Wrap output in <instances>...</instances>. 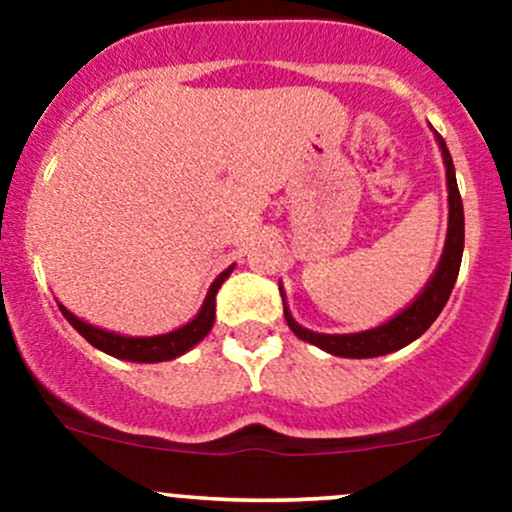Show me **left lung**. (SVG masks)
<instances>
[{"label":"left lung","mask_w":512,"mask_h":512,"mask_svg":"<svg viewBox=\"0 0 512 512\" xmlns=\"http://www.w3.org/2000/svg\"><path fill=\"white\" fill-rule=\"evenodd\" d=\"M436 141L443 151V160H446V180H448V235H446V247H443L441 262H438L436 275L431 277L426 289L418 294V299L411 307H406L404 312L396 314L391 322L381 324V327L369 329V332L359 334H317L309 332V329L299 327L297 322L289 314L285 304V319L294 334L304 342L314 344V347L324 349V352L334 356H349V359H371V356L391 354L396 349L406 347L414 339L421 337L436 317L441 314V309L446 307L448 297H451V289L458 280V270H461V257H463V203L461 193H458L456 183V170H453L451 153H448L446 141L441 138V133H436ZM282 292V287H280ZM282 302H285V294H282Z\"/></svg>","instance_id":"1"}]
</instances>
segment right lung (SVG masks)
Segmentation results:
<instances>
[{"label":"right lung","mask_w":512,"mask_h":512,"mask_svg":"<svg viewBox=\"0 0 512 512\" xmlns=\"http://www.w3.org/2000/svg\"><path fill=\"white\" fill-rule=\"evenodd\" d=\"M230 272H232V267H227L223 275L213 282V287H210L208 297H205V302H203V309H200L198 317H195L193 322L185 324V327H180V329H175V332L160 334V337H121V334L103 332V329L81 322L79 317H74V314H71L66 307H61V304H59V309H61V314L66 317V322H69L71 327H74L76 332L86 339V342L94 344L96 349H101V352L116 356V359L141 361V364L168 361V359H175V356L188 352L190 347H195V344H198L200 339L210 332V329H213L215 294H218L220 285L227 280V275H230Z\"/></svg>","instance_id":"right-lung-1"}]
</instances>
